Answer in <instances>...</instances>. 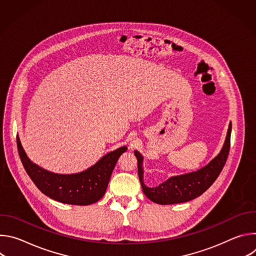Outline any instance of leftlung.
<instances>
[{
	"label": "left lung",
	"mask_w": 256,
	"mask_h": 256,
	"mask_svg": "<svg viewBox=\"0 0 256 256\" xmlns=\"http://www.w3.org/2000/svg\"><path fill=\"white\" fill-rule=\"evenodd\" d=\"M231 130L232 124L230 122L221 152L208 165L194 172L172 176L156 188H148L144 186L142 156L138 151H134V156L138 160V178L144 194L150 200L159 204L186 202L202 194L214 184L225 166L230 151Z\"/></svg>",
	"instance_id": "obj_1"
}]
</instances>
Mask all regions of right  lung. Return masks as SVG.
Listing matches in <instances>:
<instances>
[{"label": "right lung", "instance_id": "add662e5", "mask_svg": "<svg viewBox=\"0 0 256 256\" xmlns=\"http://www.w3.org/2000/svg\"><path fill=\"white\" fill-rule=\"evenodd\" d=\"M17 147L27 174L42 194L56 202L76 206L94 204L104 196L118 158L128 149L124 146L106 154L96 164L80 173L58 174L31 162L23 150L19 136Z\"/></svg>", "mask_w": 256, "mask_h": 256}]
</instances>
